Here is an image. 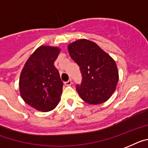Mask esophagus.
<instances>
[{
	"label": "esophagus",
	"mask_w": 148,
	"mask_h": 148,
	"mask_svg": "<svg viewBox=\"0 0 148 148\" xmlns=\"http://www.w3.org/2000/svg\"><path fill=\"white\" fill-rule=\"evenodd\" d=\"M72 84V81L71 80H68V81L64 82V85L65 86H71Z\"/></svg>",
	"instance_id": "1"
}]
</instances>
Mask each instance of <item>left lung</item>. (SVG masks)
Masks as SVG:
<instances>
[{
  "mask_svg": "<svg viewBox=\"0 0 148 148\" xmlns=\"http://www.w3.org/2000/svg\"><path fill=\"white\" fill-rule=\"evenodd\" d=\"M71 59L80 67L82 82L76 90L84 101L98 105L108 100L119 80L115 61L94 42L78 40L68 46Z\"/></svg>",
  "mask_w": 148,
  "mask_h": 148,
  "instance_id": "1",
  "label": "left lung"
}]
</instances>
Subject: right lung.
I'll return each instance as SVG.
<instances>
[{
    "mask_svg": "<svg viewBox=\"0 0 148 148\" xmlns=\"http://www.w3.org/2000/svg\"><path fill=\"white\" fill-rule=\"evenodd\" d=\"M59 53L58 47L41 46L22 68L19 78L21 97L36 110L49 111L60 101L63 82L54 65Z\"/></svg>",
    "mask_w": 148,
    "mask_h": 148,
    "instance_id": "1",
    "label": "right lung"
}]
</instances>
